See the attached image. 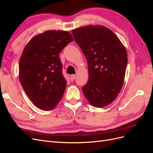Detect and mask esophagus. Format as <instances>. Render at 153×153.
I'll list each match as a JSON object with an SVG mask.
<instances>
[{
    "instance_id": "obj_1",
    "label": "esophagus",
    "mask_w": 153,
    "mask_h": 153,
    "mask_svg": "<svg viewBox=\"0 0 153 153\" xmlns=\"http://www.w3.org/2000/svg\"><path fill=\"white\" fill-rule=\"evenodd\" d=\"M75 78H76V75H72L70 76V80H71V82H73L74 80H75Z\"/></svg>"
}]
</instances>
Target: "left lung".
I'll return each instance as SVG.
<instances>
[{"instance_id":"8db88e82","label":"left lung","mask_w":153,"mask_h":153,"mask_svg":"<svg viewBox=\"0 0 153 153\" xmlns=\"http://www.w3.org/2000/svg\"><path fill=\"white\" fill-rule=\"evenodd\" d=\"M72 34L88 63L89 76L83 93L94 107L107 106L122 89L128 63L126 48L104 26L80 27Z\"/></svg>"}]
</instances>
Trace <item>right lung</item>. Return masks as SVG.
<instances>
[{"mask_svg":"<svg viewBox=\"0 0 153 153\" xmlns=\"http://www.w3.org/2000/svg\"><path fill=\"white\" fill-rule=\"evenodd\" d=\"M73 41L67 31L48 30L34 37L23 51L20 81L29 98L40 109H53L62 98L67 82L59 53Z\"/></svg>","mask_w":153,"mask_h":153,"instance_id":"1","label":"right lung"}]
</instances>
